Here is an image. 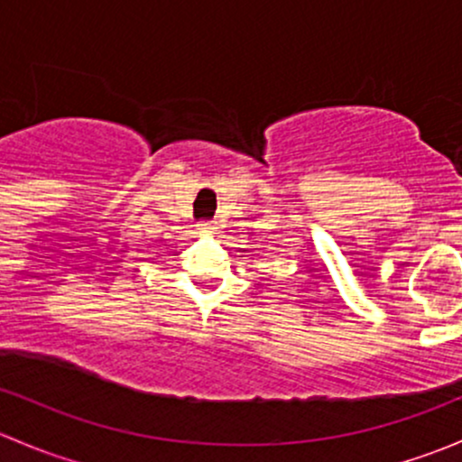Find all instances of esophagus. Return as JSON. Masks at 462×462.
Here are the masks:
<instances>
[{
    "label": "esophagus",
    "instance_id": "esophagus-1",
    "mask_svg": "<svg viewBox=\"0 0 462 462\" xmlns=\"http://www.w3.org/2000/svg\"><path fill=\"white\" fill-rule=\"evenodd\" d=\"M197 230L201 232V235H212V232L217 230V223H212V221H201V223H197Z\"/></svg>",
    "mask_w": 462,
    "mask_h": 462
}]
</instances>
